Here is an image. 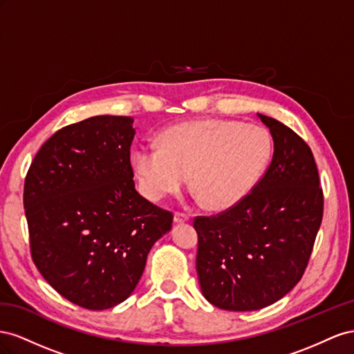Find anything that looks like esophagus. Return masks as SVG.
I'll return each instance as SVG.
<instances>
[{
  "instance_id": "esophagus-1",
  "label": "esophagus",
  "mask_w": 354,
  "mask_h": 354,
  "mask_svg": "<svg viewBox=\"0 0 354 354\" xmlns=\"http://www.w3.org/2000/svg\"><path fill=\"white\" fill-rule=\"evenodd\" d=\"M189 216L187 214H183V212H176L174 215V222L175 224H183V222H188Z\"/></svg>"
}]
</instances>
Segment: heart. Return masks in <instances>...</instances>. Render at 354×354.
<instances>
[{"instance_id":"1","label":"heart","mask_w":354,"mask_h":354,"mask_svg":"<svg viewBox=\"0 0 354 354\" xmlns=\"http://www.w3.org/2000/svg\"><path fill=\"white\" fill-rule=\"evenodd\" d=\"M158 144H142L132 154L144 196L157 201L176 193L191 174L196 197L214 209H227L243 200L271 156L266 129L230 120L189 121L169 127Z\"/></svg>"}]
</instances>
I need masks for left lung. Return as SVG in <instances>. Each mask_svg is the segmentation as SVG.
I'll return each mask as SVG.
<instances>
[{"label":"left lung","instance_id":"obj_1","mask_svg":"<svg viewBox=\"0 0 354 354\" xmlns=\"http://www.w3.org/2000/svg\"><path fill=\"white\" fill-rule=\"evenodd\" d=\"M274 153L259 183L216 216H197V274L218 308L274 304L304 274L323 216V193L310 147L276 118L258 114Z\"/></svg>","mask_w":354,"mask_h":354}]
</instances>
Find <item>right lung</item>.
<instances>
[{
	"label": "right lung",
	"mask_w": 354,
	"mask_h": 354,
	"mask_svg": "<svg viewBox=\"0 0 354 354\" xmlns=\"http://www.w3.org/2000/svg\"><path fill=\"white\" fill-rule=\"evenodd\" d=\"M133 118L96 115L46 140L28 170L31 255L47 283L87 310L127 299L174 215L135 188Z\"/></svg>",
	"instance_id": "right-lung-1"
}]
</instances>
